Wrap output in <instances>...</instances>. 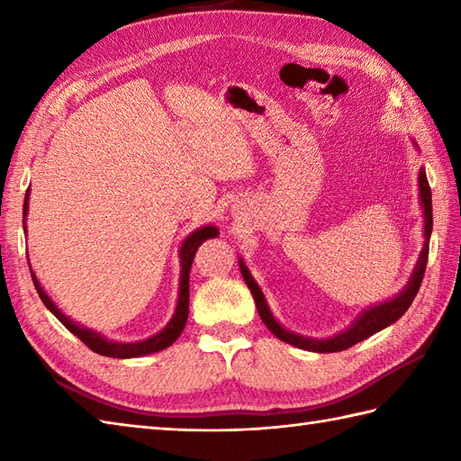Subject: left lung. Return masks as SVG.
I'll return each instance as SVG.
<instances>
[{
  "label": "left lung",
  "instance_id": "8db88e82",
  "mask_svg": "<svg viewBox=\"0 0 461 461\" xmlns=\"http://www.w3.org/2000/svg\"><path fill=\"white\" fill-rule=\"evenodd\" d=\"M418 182H420V200H422L424 205V215H426V243H424V249H422V256H420L418 266L412 273V277H410L408 285L404 287V291L400 293L398 297L390 299L386 303H382V305L372 307L368 311L362 312V315L357 319L355 325L350 329L342 330L340 335H335L332 339H325V340H317V339H307V337H299L295 332H289L283 329L279 322L273 319L271 311L266 303V297H263L261 289L258 287V283L253 281V277L249 276L248 267L243 266V261H240V269H241V276L246 279L248 287L251 291L253 299H256V307L261 321L266 322V327L276 335L279 340L283 342H289V345H295L299 348H305V350H312V352H339V350H345L350 348L352 345H357V342L365 340L368 337L375 335V332L386 329L388 325H393L400 317L404 315L408 311V307L412 305V301L416 297V293L422 285V279H424V271H426V263H428V243H429V236H432V190H429V184L426 178V172L420 170L418 174Z\"/></svg>",
  "mask_w": 461,
  "mask_h": 461
}]
</instances>
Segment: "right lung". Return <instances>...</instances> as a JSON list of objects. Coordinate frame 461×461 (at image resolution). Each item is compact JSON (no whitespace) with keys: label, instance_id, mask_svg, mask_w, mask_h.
<instances>
[{"label":"right lung","instance_id":"1","mask_svg":"<svg viewBox=\"0 0 461 461\" xmlns=\"http://www.w3.org/2000/svg\"><path fill=\"white\" fill-rule=\"evenodd\" d=\"M27 200H29V188L25 194V202H23V218L27 213ZM25 223V221H23ZM218 236V230L213 225H205V228L195 230L192 236L182 243L180 249V259H182V276H180V297H178V305H176V312L172 321L166 325V329H162L158 335H154L146 340L140 342H113L106 340L104 337H101L99 332L89 330L85 327L75 325L71 319H67L61 311L55 307V303L47 297V293L39 285V281L35 277V273L32 271V279L33 285L41 297L43 305L53 312V315L63 322V325L73 332L77 339H81L86 347H89L96 355L103 357H113V358H134V357H142V355H152V352H158L166 347H170L172 342L182 335V330L185 327V321H188V303H190V269H192V261L195 251L202 246L205 240L215 238Z\"/></svg>","mask_w":461,"mask_h":461}]
</instances>
